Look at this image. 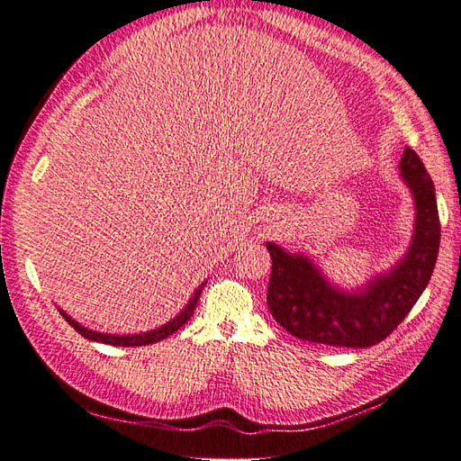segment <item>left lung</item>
<instances>
[{"label": "left lung", "mask_w": 461, "mask_h": 461, "mask_svg": "<svg viewBox=\"0 0 461 461\" xmlns=\"http://www.w3.org/2000/svg\"><path fill=\"white\" fill-rule=\"evenodd\" d=\"M399 176L412 194V240L389 271L371 276L366 285L339 286L308 255L267 241L273 259L267 304L288 334L312 344L371 348L411 312L434 271L440 218L434 182L411 147H404Z\"/></svg>", "instance_id": "obj_1"}]
</instances>
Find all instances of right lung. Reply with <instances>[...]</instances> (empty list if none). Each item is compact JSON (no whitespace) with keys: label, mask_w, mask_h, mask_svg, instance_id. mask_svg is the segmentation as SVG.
Returning <instances> with one entry per match:
<instances>
[{"label":"right lung","mask_w":461,"mask_h":461,"mask_svg":"<svg viewBox=\"0 0 461 461\" xmlns=\"http://www.w3.org/2000/svg\"><path fill=\"white\" fill-rule=\"evenodd\" d=\"M206 283H208V281H204V283H202V285L196 288L194 294H192L190 301L186 303V306L182 308L175 318H170L167 324L158 326V328H155V330L139 331V334H108V331H95V330H90V328H86V326L78 324L77 320H74L72 316H68L67 312H64L62 308H59V312H60L62 318L67 320V322H68L74 330H77L78 334H82L86 339L100 341V344H110V346H123V348L149 346V344H155V341H160V339L168 338L170 334H175L176 330H180L182 326H185V324L188 322L190 316L194 314V308H196V304H198V301H200V293H202V288H204Z\"/></svg>","instance_id":"obj_1"}]
</instances>
